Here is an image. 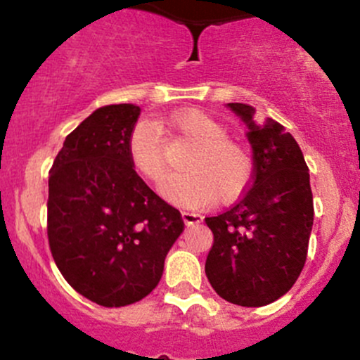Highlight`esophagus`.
<instances>
[{
  "label": "esophagus",
  "mask_w": 360,
  "mask_h": 360,
  "mask_svg": "<svg viewBox=\"0 0 360 360\" xmlns=\"http://www.w3.org/2000/svg\"><path fill=\"white\" fill-rule=\"evenodd\" d=\"M181 216H183V221L186 226H190V224H198L202 223V216L200 214H195V212H188V210H183L181 212Z\"/></svg>",
  "instance_id": "esophagus-1"
}]
</instances>
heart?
Segmentation results:
<instances>
[{
    "instance_id": "b5f03b06",
    "label": "heart",
    "mask_w": 360,
    "mask_h": 360,
    "mask_svg": "<svg viewBox=\"0 0 360 360\" xmlns=\"http://www.w3.org/2000/svg\"><path fill=\"white\" fill-rule=\"evenodd\" d=\"M165 127L181 139L193 144L184 160L186 174L170 176L160 186L163 197L181 205H209L219 200L233 202L252 181L254 163L249 150L228 139L223 123L198 110L179 111ZM132 169L148 181H160L165 174L162 137L150 123L134 127L129 137Z\"/></svg>"
}]
</instances>
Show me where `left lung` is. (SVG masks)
I'll return each mask as SVG.
<instances>
[{
  "instance_id": "left-lung-1",
  "label": "left lung",
  "mask_w": 360,
  "mask_h": 360,
  "mask_svg": "<svg viewBox=\"0 0 360 360\" xmlns=\"http://www.w3.org/2000/svg\"><path fill=\"white\" fill-rule=\"evenodd\" d=\"M248 125L252 184L233 207L205 217L214 233L205 275L223 300L240 307L274 303L307 261L314 224L310 174L296 139L249 104H226Z\"/></svg>"
}]
</instances>
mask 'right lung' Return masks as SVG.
<instances>
[{"mask_svg": "<svg viewBox=\"0 0 360 360\" xmlns=\"http://www.w3.org/2000/svg\"><path fill=\"white\" fill-rule=\"evenodd\" d=\"M136 104L99 108L66 137L49 177V244L68 284L101 307H125L158 285L184 230L177 209L132 169Z\"/></svg>", "mask_w": 360, "mask_h": 360, "instance_id": "obj_1", "label": "right lung"}]
</instances>
